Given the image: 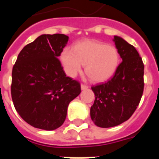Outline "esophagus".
I'll list each match as a JSON object with an SVG mask.
<instances>
[{
  "label": "esophagus",
  "mask_w": 159,
  "mask_h": 159,
  "mask_svg": "<svg viewBox=\"0 0 159 159\" xmlns=\"http://www.w3.org/2000/svg\"><path fill=\"white\" fill-rule=\"evenodd\" d=\"M88 88H89V87H88V85H86V84H81V89L82 90H86L88 89Z\"/></svg>",
  "instance_id": "1"
}]
</instances>
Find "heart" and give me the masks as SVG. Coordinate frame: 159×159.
<instances>
[{
	"label": "heart",
	"instance_id": "obj_1",
	"mask_svg": "<svg viewBox=\"0 0 159 159\" xmlns=\"http://www.w3.org/2000/svg\"><path fill=\"white\" fill-rule=\"evenodd\" d=\"M60 59L67 75L75 76L85 65V72L94 82L110 79L119 64L117 48L95 40L79 42L74 49L65 48Z\"/></svg>",
	"mask_w": 159,
	"mask_h": 159
}]
</instances>
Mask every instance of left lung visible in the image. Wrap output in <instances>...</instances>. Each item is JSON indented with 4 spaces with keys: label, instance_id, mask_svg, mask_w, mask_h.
I'll return each mask as SVG.
<instances>
[{
    "label": "left lung",
    "instance_id": "left-lung-1",
    "mask_svg": "<svg viewBox=\"0 0 159 159\" xmlns=\"http://www.w3.org/2000/svg\"><path fill=\"white\" fill-rule=\"evenodd\" d=\"M123 61L110 80L92 86L95 99L91 118L97 127H116L130 119L139 104L144 88V64L133 45L114 36Z\"/></svg>",
    "mask_w": 159,
    "mask_h": 159
}]
</instances>
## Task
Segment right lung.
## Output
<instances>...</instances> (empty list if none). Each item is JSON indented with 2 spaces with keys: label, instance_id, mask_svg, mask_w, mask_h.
<instances>
[{
  "label": "right lung",
  "instance_id": "right-lung-1",
  "mask_svg": "<svg viewBox=\"0 0 159 159\" xmlns=\"http://www.w3.org/2000/svg\"><path fill=\"white\" fill-rule=\"evenodd\" d=\"M68 41L64 34H43L23 48L12 67L11 95L15 109L27 123L53 130L65 121L69 102L80 84L66 76L57 57Z\"/></svg>",
  "mask_w": 159,
  "mask_h": 159
}]
</instances>
